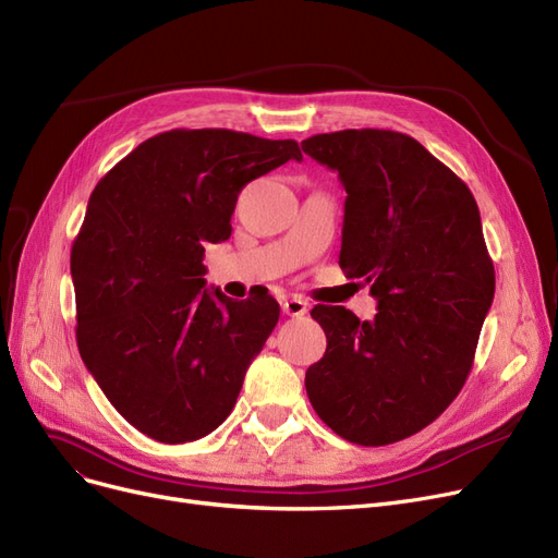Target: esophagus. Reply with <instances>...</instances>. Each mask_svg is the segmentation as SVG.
Listing matches in <instances>:
<instances>
[{
  "mask_svg": "<svg viewBox=\"0 0 558 558\" xmlns=\"http://www.w3.org/2000/svg\"><path fill=\"white\" fill-rule=\"evenodd\" d=\"M305 312H307V303L301 299H289L282 303V314H287V317H303Z\"/></svg>",
  "mask_w": 558,
  "mask_h": 558,
  "instance_id": "esophagus-1",
  "label": "esophagus"
}]
</instances>
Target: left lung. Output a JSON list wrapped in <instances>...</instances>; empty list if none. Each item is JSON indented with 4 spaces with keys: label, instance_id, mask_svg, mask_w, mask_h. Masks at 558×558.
<instances>
[{
    "label": "left lung",
    "instance_id": "obj_1",
    "mask_svg": "<svg viewBox=\"0 0 558 558\" xmlns=\"http://www.w3.org/2000/svg\"><path fill=\"white\" fill-rule=\"evenodd\" d=\"M347 191L339 266L369 284L374 322L342 305L310 314L328 347L305 374L317 415L344 440L380 447L438 420L472 369L495 269L468 184L420 141L344 130L301 143Z\"/></svg>",
    "mask_w": 558,
    "mask_h": 558
}]
</instances>
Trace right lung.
Segmentation results:
<instances>
[{"label": "right lung", "mask_w": 558, "mask_h": 558, "mask_svg": "<svg viewBox=\"0 0 558 558\" xmlns=\"http://www.w3.org/2000/svg\"><path fill=\"white\" fill-rule=\"evenodd\" d=\"M289 159L303 161L292 138L171 130L90 193L70 253L77 347L111 405L157 442L219 428L278 324L266 289L246 301L205 289L203 257L230 239L239 191Z\"/></svg>", "instance_id": "right-lung-1"}]
</instances>
